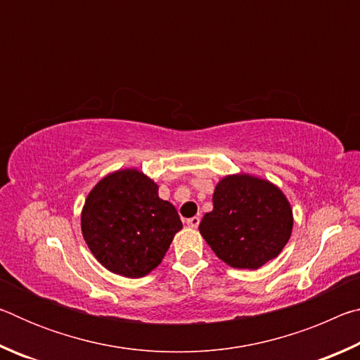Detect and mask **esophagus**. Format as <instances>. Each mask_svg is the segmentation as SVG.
<instances>
[{"instance_id": "esophagus-1", "label": "esophagus", "mask_w": 360, "mask_h": 360, "mask_svg": "<svg viewBox=\"0 0 360 360\" xmlns=\"http://www.w3.org/2000/svg\"><path fill=\"white\" fill-rule=\"evenodd\" d=\"M186 224L188 225V227H192V229H197L198 225H200V217L198 216H193V217H188L187 221H186Z\"/></svg>"}]
</instances>
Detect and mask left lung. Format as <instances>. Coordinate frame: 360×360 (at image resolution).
Listing matches in <instances>:
<instances>
[{"instance_id":"1","label":"left lung","mask_w":360,"mask_h":360,"mask_svg":"<svg viewBox=\"0 0 360 360\" xmlns=\"http://www.w3.org/2000/svg\"><path fill=\"white\" fill-rule=\"evenodd\" d=\"M212 205L198 229L217 257L230 266L257 270L275 259L290 238V205L265 179L227 176L216 186Z\"/></svg>"}]
</instances>
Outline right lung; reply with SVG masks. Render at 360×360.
Wrapping results in <instances>:
<instances>
[{
  "instance_id": "add662e5",
  "label": "right lung",
  "mask_w": 360,
  "mask_h": 360,
  "mask_svg": "<svg viewBox=\"0 0 360 360\" xmlns=\"http://www.w3.org/2000/svg\"><path fill=\"white\" fill-rule=\"evenodd\" d=\"M82 235L109 271L141 278L165 257L182 222L174 206L158 197V187L136 169L108 174L85 200Z\"/></svg>"
}]
</instances>
